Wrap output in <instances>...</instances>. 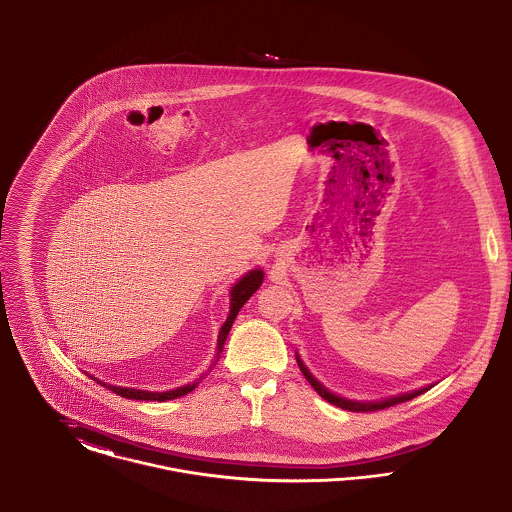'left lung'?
<instances>
[{
  "mask_svg": "<svg viewBox=\"0 0 512 512\" xmlns=\"http://www.w3.org/2000/svg\"><path fill=\"white\" fill-rule=\"evenodd\" d=\"M296 360H298V366H300L302 374L306 376V380L312 384V388H314L317 394L321 395L325 401H329V403H333V405H337V407H341V409L354 411V413L380 411V409L392 407V405H397V403L409 401V399H413V397H417V395L425 394L427 390L433 388V386H427V388H421V390H415V392H409V394L394 395V397H386V399H380V401H353V399H347V397H341V395L331 394L323 384H319V382L315 380L314 376H312V372L306 368V364L300 360L298 354H296Z\"/></svg>",
  "mask_w": 512,
  "mask_h": 512,
  "instance_id": "obj_1",
  "label": "left lung"
}]
</instances>
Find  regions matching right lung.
Here are the masks:
<instances>
[{"mask_svg":"<svg viewBox=\"0 0 512 512\" xmlns=\"http://www.w3.org/2000/svg\"><path fill=\"white\" fill-rule=\"evenodd\" d=\"M263 278H265L263 271H261V269H255V271H249L247 275L241 276L236 284L232 286V290H230V314H228L226 323L222 325V329H220V333H218V349H216L218 353H216V358L224 351V343H226V339H228V333H230V329H232V323H234V319H236L237 314H239V310H241L243 304L255 294V290H259V286L263 284ZM91 378H93V376H91ZM93 380H95V378H93ZM95 382L107 386V384L101 382V380H95ZM197 386L198 382H193V384H187V386H181V388H175V390H169V392H146V390L120 388V386H111V384H109L107 388L117 395L126 397V399L167 401V399H175V397L187 395L189 392H193Z\"/></svg>","mask_w":512,"mask_h":512,"instance_id":"add662e5","label":"right lung"}]
</instances>
